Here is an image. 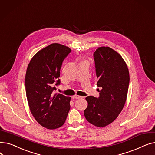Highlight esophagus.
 Instances as JSON below:
<instances>
[{
	"instance_id": "34e87169",
	"label": "esophagus",
	"mask_w": 155,
	"mask_h": 155,
	"mask_svg": "<svg viewBox=\"0 0 155 155\" xmlns=\"http://www.w3.org/2000/svg\"><path fill=\"white\" fill-rule=\"evenodd\" d=\"M73 99H81V98H83V97L82 96H80V95H75L74 96L72 97Z\"/></svg>"
}]
</instances>
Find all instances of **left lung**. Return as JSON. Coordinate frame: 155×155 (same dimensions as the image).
Listing matches in <instances>:
<instances>
[{"instance_id": "left-lung-1", "label": "left lung", "mask_w": 155, "mask_h": 155, "mask_svg": "<svg viewBox=\"0 0 155 155\" xmlns=\"http://www.w3.org/2000/svg\"><path fill=\"white\" fill-rule=\"evenodd\" d=\"M97 85L101 87L99 97L88 96L84 115L91 124L106 126L118 117L126 101L129 73L124 59L108 46H101L94 53Z\"/></svg>"}]
</instances>
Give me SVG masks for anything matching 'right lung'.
<instances>
[{
  "label": "right lung",
  "instance_id": "1",
  "mask_svg": "<svg viewBox=\"0 0 155 155\" xmlns=\"http://www.w3.org/2000/svg\"><path fill=\"white\" fill-rule=\"evenodd\" d=\"M71 49L53 43L41 49L31 58L26 73V97L32 115L48 129L62 126L70 109L71 97L53 94L60 84V69Z\"/></svg>",
  "mask_w": 155,
  "mask_h": 155
}]
</instances>
